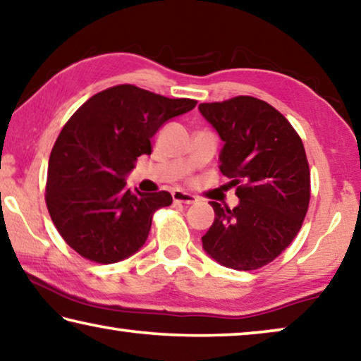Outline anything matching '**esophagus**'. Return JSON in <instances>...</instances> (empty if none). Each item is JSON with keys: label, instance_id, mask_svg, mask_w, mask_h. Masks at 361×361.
<instances>
[{"label": "esophagus", "instance_id": "esophagus-1", "mask_svg": "<svg viewBox=\"0 0 361 361\" xmlns=\"http://www.w3.org/2000/svg\"><path fill=\"white\" fill-rule=\"evenodd\" d=\"M171 197H173L175 202H183V204H195L197 201L196 196H192L190 192H185V191H173L171 192Z\"/></svg>", "mask_w": 361, "mask_h": 361}]
</instances>
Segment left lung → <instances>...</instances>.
I'll return each instance as SVG.
<instances>
[{
	"label": "left lung",
	"instance_id": "1",
	"mask_svg": "<svg viewBox=\"0 0 361 361\" xmlns=\"http://www.w3.org/2000/svg\"><path fill=\"white\" fill-rule=\"evenodd\" d=\"M199 111L225 142L219 169L240 197L233 209L211 201L215 219L202 246L225 267L255 271L303 225L311 196L305 146L287 118L256 97L201 104Z\"/></svg>",
	"mask_w": 361,
	"mask_h": 361
}]
</instances>
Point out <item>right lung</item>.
Wrapping results in <instances>:
<instances>
[{
	"label": "right lung",
	"instance_id": "1",
	"mask_svg": "<svg viewBox=\"0 0 361 361\" xmlns=\"http://www.w3.org/2000/svg\"><path fill=\"white\" fill-rule=\"evenodd\" d=\"M196 104L121 84L74 111L51 149L45 201L56 230L78 255L113 264L146 243L154 212L170 206L171 195L131 191L125 176L137 157L152 152L157 129Z\"/></svg>",
	"mask_w": 361,
	"mask_h": 361
}]
</instances>
